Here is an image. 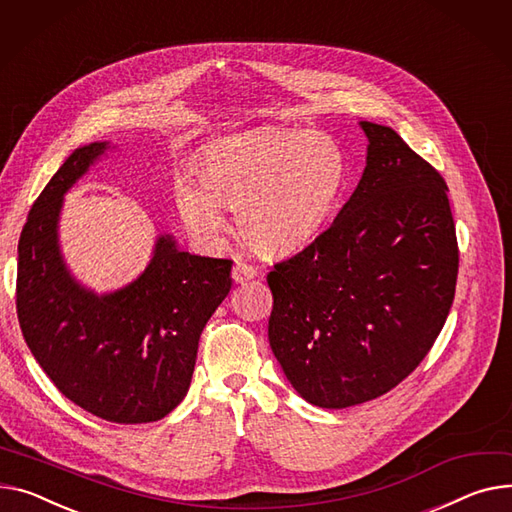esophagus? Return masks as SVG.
Listing matches in <instances>:
<instances>
[{
    "mask_svg": "<svg viewBox=\"0 0 512 512\" xmlns=\"http://www.w3.org/2000/svg\"><path fill=\"white\" fill-rule=\"evenodd\" d=\"M255 276H257V269L253 265H249V263H245L241 259H236V263L232 267V280L236 284H245V282L253 280Z\"/></svg>",
    "mask_w": 512,
    "mask_h": 512,
    "instance_id": "34e87169",
    "label": "esophagus"
}]
</instances>
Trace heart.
Masks as SVG:
<instances>
[{
  "label": "heart",
  "mask_w": 512,
  "mask_h": 512,
  "mask_svg": "<svg viewBox=\"0 0 512 512\" xmlns=\"http://www.w3.org/2000/svg\"><path fill=\"white\" fill-rule=\"evenodd\" d=\"M350 162L333 135L309 129H259L224 140L201 156L197 185L177 189L187 230L216 243L234 212L238 236L261 255H290L311 245L335 216Z\"/></svg>",
  "instance_id": "b5f03b06"
}]
</instances>
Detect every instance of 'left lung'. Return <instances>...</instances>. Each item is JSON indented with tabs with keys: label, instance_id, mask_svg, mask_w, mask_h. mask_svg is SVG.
Returning <instances> with one entry per match:
<instances>
[{
	"label": "left lung",
	"instance_id": "1",
	"mask_svg": "<svg viewBox=\"0 0 512 512\" xmlns=\"http://www.w3.org/2000/svg\"><path fill=\"white\" fill-rule=\"evenodd\" d=\"M362 179L333 224L267 274L269 346L296 393L327 410L377 399L430 352L455 298L447 183L391 127L360 121Z\"/></svg>",
	"mask_w": 512,
	"mask_h": 512
}]
</instances>
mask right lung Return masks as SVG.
Masks as SVG:
<instances>
[{"instance_id": "right-lung-1", "label": "right lung", "mask_w": 512, "mask_h": 512, "mask_svg": "<svg viewBox=\"0 0 512 512\" xmlns=\"http://www.w3.org/2000/svg\"><path fill=\"white\" fill-rule=\"evenodd\" d=\"M109 150L78 148L32 203L18 243L16 311L26 344L55 387L82 410L115 424L170 414L189 391L199 335L230 292V259L181 251L156 238L142 274L96 294L67 269L59 249L63 195Z\"/></svg>"}]
</instances>
